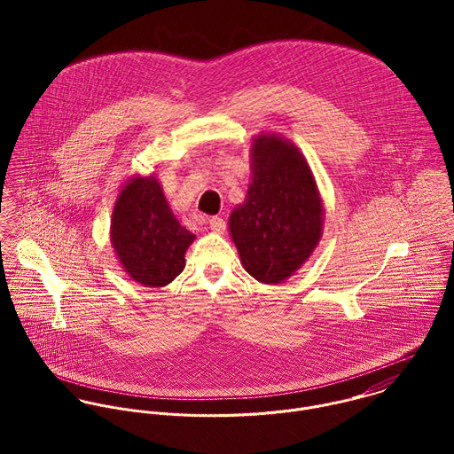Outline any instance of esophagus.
I'll return each instance as SVG.
<instances>
[{"mask_svg": "<svg viewBox=\"0 0 454 454\" xmlns=\"http://www.w3.org/2000/svg\"><path fill=\"white\" fill-rule=\"evenodd\" d=\"M209 229L215 232V234H223L225 232V220L220 218V216H213L209 218Z\"/></svg>", "mask_w": 454, "mask_h": 454, "instance_id": "1", "label": "esophagus"}]
</instances>
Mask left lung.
I'll list each match as a JSON object with an SVG mask.
<instances>
[{"mask_svg": "<svg viewBox=\"0 0 454 454\" xmlns=\"http://www.w3.org/2000/svg\"><path fill=\"white\" fill-rule=\"evenodd\" d=\"M250 185L229 216V234L245 270L276 285L294 276L324 234V199L302 152L276 132L250 146Z\"/></svg>", "mask_w": 454, "mask_h": 454, "instance_id": "left-lung-1", "label": "left lung"}]
</instances>
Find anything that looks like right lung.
I'll list each match as a JSON object with an SVG mask.
<instances>
[{"mask_svg": "<svg viewBox=\"0 0 454 454\" xmlns=\"http://www.w3.org/2000/svg\"><path fill=\"white\" fill-rule=\"evenodd\" d=\"M194 239L176 220L153 175H130L122 184L112 211L110 241L132 281L150 288L169 285L185 269Z\"/></svg>", "mask_w": 454, "mask_h": 454, "instance_id": "1", "label": "right lung"}]
</instances>
